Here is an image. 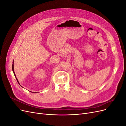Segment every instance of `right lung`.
<instances>
[{
    "label": "right lung",
    "instance_id": "1",
    "mask_svg": "<svg viewBox=\"0 0 126 126\" xmlns=\"http://www.w3.org/2000/svg\"><path fill=\"white\" fill-rule=\"evenodd\" d=\"M12 68H13V72H14V75H15V77H16V79H17V81H18V83H19V82H18V80H17V78H16V75H15V72H14V61H13V67H12Z\"/></svg>",
    "mask_w": 126,
    "mask_h": 126
}]
</instances>
